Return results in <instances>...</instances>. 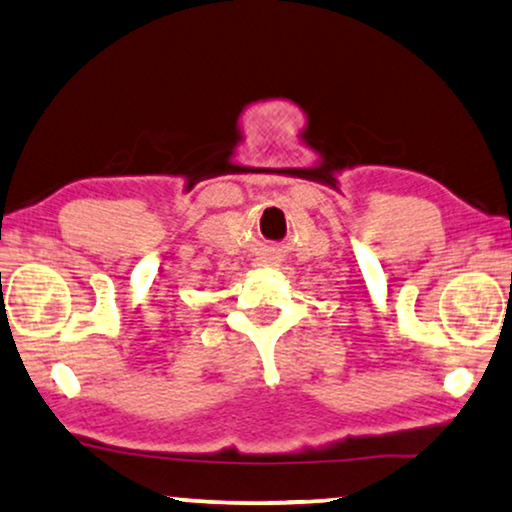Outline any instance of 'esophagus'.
<instances>
[{
	"instance_id": "esophagus-1",
	"label": "esophagus",
	"mask_w": 512,
	"mask_h": 512,
	"mask_svg": "<svg viewBox=\"0 0 512 512\" xmlns=\"http://www.w3.org/2000/svg\"><path fill=\"white\" fill-rule=\"evenodd\" d=\"M278 260L274 255H264V257H257V264H260V267H271V264H276Z\"/></svg>"
}]
</instances>
